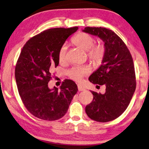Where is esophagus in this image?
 Here are the masks:
<instances>
[{"mask_svg": "<svg viewBox=\"0 0 149 149\" xmlns=\"http://www.w3.org/2000/svg\"><path fill=\"white\" fill-rule=\"evenodd\" d=\"M78 89L79 91H84L85 90V88L84 87H82V86L81 85H78Z\"/></svg>", "mask_w": 149, "mask_h": 149, "instance_id": "1", "label": "esophagus"}]
</instances>
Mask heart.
Returning a JSON list of instances; mask_svg holds the SVG:
<instances>
[{
  "mask_svg": "<svg viewBox=\"0 0 149 149\" xmlns=\"http://www.w3.org/2000/svg\"><path fill=\"white\" fill-rule=\"evenodd\" d=\"M72 42L76 46L88 52V56L90 60L95 64L101 63L105 54V47L102 45H95V39L86 33H80L75 36ZM67 47L61 46L58 52V60L60 62L63 61L66 58ZM88 68L81 67H75L69 70L68 74L70 78L76 81H80L83 76L88 74Z\"/></svg>",
  "mask_w": 149,
  "mask_h": 149,
  "instance_id": "obj_1",
  "label": "heart"
}]
</instances>
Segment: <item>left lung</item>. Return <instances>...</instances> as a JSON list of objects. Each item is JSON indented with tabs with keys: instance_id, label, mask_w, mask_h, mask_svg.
I'll return each mask as SVG.
<instances>
[{
	"instance_id": "obj_1",
	"label": "left lung",
	"mask_w": 149,
	"mask_h": 149,
	"mask_svg": "<svg viewBox=\"0 0 149 149\" xmlns=\"http://www.w3.org/2000/svg\"><path fill=\"white\" fill-rule=\"evenodd\" d=\"M82 32L104 42L105 54L100 65L89 76L93 84L105 85L104 94L92 91L93 100L85 110L89 118L106 123L125 111L136 89L134 63L129 49L113 31L103 27H86Z\"/></svg>"
}]
</instances>
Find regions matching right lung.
<instances>
[{
	"label": "right lung",
	"mask_w": 149,
	"mask_h": 149,
	"mask_svg": "<svg viewBox=\"0 0 149 149\" xmlns=\"http://www.w3.org/2000/svg\"><path fill=\"white\" fill-rule=\"evenodd\" d=\"M77 29L75 26L44 30L28 40L21 52L15 68L17 87L24 105L37 118H61L78 91L77 84L69 79L60 89L48 86L51 68L59 64V50Z\"/></svg>",
	"instance_id": "add662e5"
}]
</instances>
